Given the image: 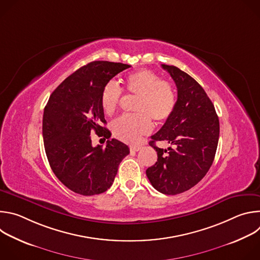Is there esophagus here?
<instances>
[{"instance_id": "1", "label": "esophagus", "mask_w": 260, "mask_h": 260, "mask_svg": "<svg viewBox=\"0 0 260 260\" xmlns=\"http://www.w3.org/2000/svg\"><path fill=\"white\" fill-rule=\"evenodd\" d=\"M140 149H141V146L140 145H132V146H129V150L132 152H137Z\"/></svg>"}]
</instances>
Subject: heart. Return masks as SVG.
Instances as JSON below:
<instances>
[{"mask_svg": "<svg viewBox=\"0 0 260 260\" xmlns=\"http://www.w3.org/2000/svg\"><path fill=\"white\" fill-rule=\"evenodd\" d=\"M123 89L136 96L134 111L112 122L113 135L126 143H135L151 131L152 119L157 123L166 121L176 107L177 96L173 84L154 72L141 69L129 73L123 79ZM122 95L121 88L113 81L107 82L101 92V107L105 114L112 115L118 108Z\"/></svg>", "mask_w": 260, "mask_h": 260, "instance_id": "b5f03b06", "label": "heart"}]
</instances>
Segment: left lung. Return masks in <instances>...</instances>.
I'll list each match as a JSON object with an SVG mask.
<instances>
[{
  "label": "left lung",
  "mask_w": 260,
  "mask_h": 260,
  "mask_svg": "<svg viewBox=\"0 0 260 260\" xmlns=\"http://www.w3.org/2000/svg\"><path fill=\"white\" fill-rule=\"evenodd\" d=\"M176 83L178 98L172 115L153 136L149 145L157 161L146 170L152 186L164 194L175 196L197 185L211 168L219 140V119L204 88L187 73L175 66L161 64ZM164 140L173 147L161 150Z\"/></svg>",
  "instance_id": "8db88e82"
}]
</instances>
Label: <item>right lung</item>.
<instances>
[{
    "label": "right lung",
    "instance_id": "1",
    "mask_svg": "<svg viewBox=\"0 0 260 260\" xmlns=\"http://www.w3.org/2000/svg\"><path fill=\"white\" fill-rule=\"evenodd\" d=\"M129 64L95 60L66 78L44 109L43 141L50 168L70 190L81 196L105 192L113 184L121 160L129 153L122 142L108 140L93 147L90 133L109 139L101 107L104 85Z\"/></svg>",
    "mask_w": 260,
    "mask_h": 260
}]
</instances>
